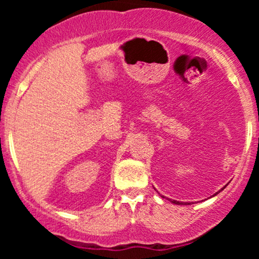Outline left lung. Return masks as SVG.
Here are the masks:
<instances>
[{
	"label": "left lung",
	"mask_w": 259,
	"mask_h": 259,
	"mask_svg": "<svg viewBox=\"0 0 259 259\" xmlns=\"http://www.w3.org/2000/svg\"><path fill=\"white\" fill-rule=\"evenodd\" d=\"M171 202H173V203H175V204H180V203H179V202H177V201H174V200H173V201H171Z\"/></svg>",
	"instance_id": "1"
}]
</instances>
